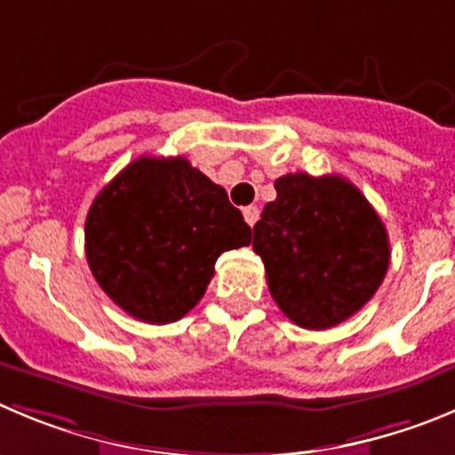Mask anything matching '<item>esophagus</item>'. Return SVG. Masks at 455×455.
Segmentation results:
<instances>
[{"mask_svg":"<svg viewBox=\"0 0 455 455\" xmlns=\"http://www.w3.org/2000/svg\"><path fill=\"white\" fill-rule=\"evenodd\" d=\"M242 215H244V222H247L249 227H253V224L258 222V218H260V211H258V206H247L242 208Z\"/></svg>","mask_w":455,"mask_h":455,"instance_id":"esophagus-1","label":"esophagus"}]
</instances>
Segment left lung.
Wrapping results in <instances>:
<instances>
[{"label":"left lung","mask_w":455,"mask_h":455,"mask_svg":"<svg viewBox=\"0 0 455 455\" xmlns=\"http://www.w3.org/2000/svg\"><path fill=\"white\" fill-rule=\"evenodd\" d=\"M275 193L253 227L271 296L300 328H334L375 296L388 271L384 222L339 175L294 172L275 180Z\"/></svg>","instance_id":"1"}]
</instances>
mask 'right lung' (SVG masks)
<instances>
[{
  "mask_svg": "<svg viewBox=\"0 0 455 455\" xmlns=\"http://www.w3.org/2000/svg\"><path fill=\"white\" fill-rule=\"evenodd\" d=\"M251 242V227L184 156H139L93 199L84 253L93 278L130 316L180 321L206 291L220 253Z\"/></svg>",
  "mask_w": 455,
  "mask_h": 455,
  "instance_id": "obj_1",
  "label": "right lung"
}]
</instances>
